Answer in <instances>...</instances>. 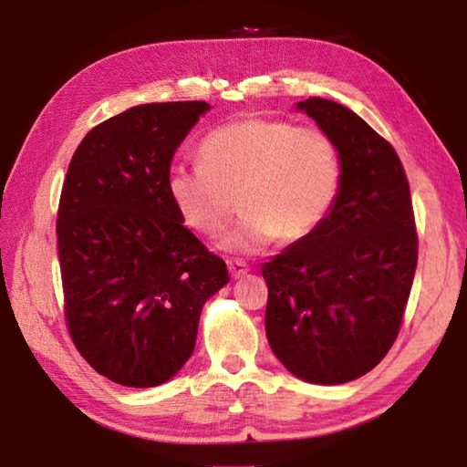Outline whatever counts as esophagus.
I'll return each mask as SVG.
<instances>
[{"mask_svg":"<svg viewBox=\"0 0 467 467\" xmlns=\"http://www.w3.org/2000/svg\"><path fill=\"white\" fill-rule=\"evenodd\" d=\"M228 272H231L233 280H239L249 274V265L244 262H239V259H231V262H228Z\"/></svg>","mask_w":467,"mask_h":467,"instance_id":"esophagus-1","label":"esophagus"}]
</instances>
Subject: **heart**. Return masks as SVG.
Instances as JSON below:
<instances>
[{"label":"heart","mask_w":467,"mask_h":467,"mask_svg":"<svg viewBox=\"0 0 467 467\" xmlns=\"http://www.w3.org/2000/svg\"><path fill=\"white\" fill-rule=\"evenodd\" d=\"M202 167H175L167 193L183 224L218 236L243 218L220 247L259 253L282 236L300 241L321 226L334 205L342 162L326 131L247 117L212 130L200 144Z\"/></svg>","instance_id":"1"}]
</instances>
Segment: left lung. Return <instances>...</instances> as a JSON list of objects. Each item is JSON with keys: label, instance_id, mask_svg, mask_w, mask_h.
Returning a JSON list of instances; mask_svg holds the SVG:
<instances>
[{"label": "left lung", "instance_id": "8db88e82", "mask_svg": "<svg viewBox=\"0 0 467 467\" xmlns=\"http://www.w3.org/2000/svg\"><path fill=\"white\" fill-rule=\"evenodd\" d=\"M296 110L334 140L342 181L317 231L262 267L265 336L295 377L342 385L398 337L418 262L412 200L395 150L354 110L319 97Z\"/></svg>", "mask_w": 467, "mask_h": 467}]
</instances>
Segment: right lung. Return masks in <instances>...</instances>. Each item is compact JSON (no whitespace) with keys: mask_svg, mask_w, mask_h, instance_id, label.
Segmentation results:
<instances>
[{"mask_svg":"<svg viewBox=\"0 0 467 467\" xmlns=\"http://www.w3.org/2000/svg\"><path fill=\"white\" fill-rule=\"evenodd\" d=\"M210 109L131 107L86 133L69 162L57 214L66 319L86 362L113 383L175 377L205 300L231 280L167 193L175 150Z\"/></svg>","mask_w":467,"mask_h":467,"instance_id":"obj_1","label":"right lung"}]
</instances>
